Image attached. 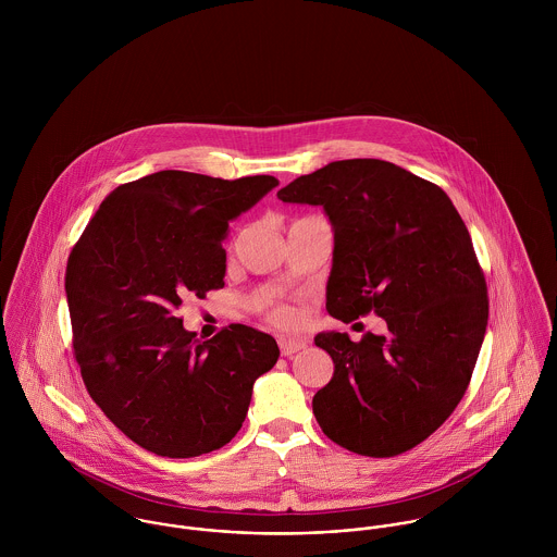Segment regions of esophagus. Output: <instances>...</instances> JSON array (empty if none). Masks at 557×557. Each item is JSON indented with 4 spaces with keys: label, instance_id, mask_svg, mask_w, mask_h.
Returning <instances> with one entry per match:
<instances>
[{
    "label": "esophagus",
    "instance_id": "34e87169",
    "mask_svg": "<svg viewBox=\"0 0 557 557\" xmlns=\"http://www.w3.org/2000/svg\"><path fill=\"white\" fill-rule=\"evenodd\" d=\"M278 345H281L283 356H294L296 351L307 349V341H300V338H281Z\"/></svg>",
    "mask_w": 557,
    "mask_h": 557
}]
</instances>
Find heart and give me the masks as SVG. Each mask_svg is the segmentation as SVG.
<instances>
[{
    "instance_id": "1",
    "label": "heart",
    "mask_w": 557,
    "mask_h": 557,
    "mask_svg": "<svg viewBox=\"0 0 557 557\" xmlns=\"http://www.w3.org/2000/svg\"><path fill=\"white\" fill-rule=\"evenodd\" d=\"M272 319L276 321V323H281V325H289V323H294V311H289V309H285V307H276V309H272Z\"/></svg>"
}]
</instances>
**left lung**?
<instances>
[{
	"label": "left lung",
	"instance_id": "obj_1",
	"mask_svg": "<svg viewBox=\"0 0 557 557\" xmlns=\"http://www.w3.org/2000/svg\"><path fill=\"white\" fill-rule=\"evenodd\" d=\"M334 234L325 311L375 313L386 334L319 332L334 375L313 397L321 431L364 457H395L455 411L476 367L488 300L470 232L450 197L393 162L334 160L285 188Z\"/></svg>",
	"mask_w": 557,
	"mask_h": 557
}]
</instances>
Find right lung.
<instances>
[{
    "mask_svg": "<svg viewBox=\"0 0 557 557\" xmlns=\"http://www.w3.org/2000/svg\"><path fill=\"white\" fill-rule=\"evenodd\" d=\"M278 180L159 171L117 186L69 257L66 298L89 397L141 448L199 457L230 444L276 341L232 323L197 341L182 300L225 285L230 223Z\"/></svg>",
    "mask_w": 557,
    "mask_h": 557,
    "instance_id": "add662e5",
    "label": "right lung"
}]
</instances>
